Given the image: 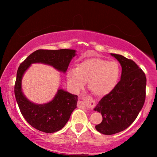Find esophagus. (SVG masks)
Masks as SVG:
<instances>
[{
    "instance_id": "esophagus-1",
    "label": "esophagus",
    "mask_w": 157,
    "mask_h": 157,
    "mask_svg": "<svg viewBox=\"0 0 157 157\" xmlns=\"http://www.w3.org/2000/svg\"><path fill=\"white\" fill-rule=\"evenodd\" d=\"M94 104H95V101L92 99H90L89 98H84L83 101H79V104H80V106L82 107H86V104H90L91 106H94Z\"/></svg>"
}]
</instances>
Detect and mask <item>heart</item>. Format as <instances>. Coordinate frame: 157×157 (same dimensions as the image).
<instances>
[{
    "label": "heart",
    "mask_w": 157,
    "mask_h": 157,
    "mask_svg": "<svg viewBox=\"0 0 157 157\" xmlns=\"http://www.w3.org/2000/svg\"><path fill=\"white\" fill-rule=\"evenodd\" d=\"M120 75L121 68L118 62L91 58L78 63L76 68H70L66 79L74 91H80L88 82V87L94 95L104 96L115 89Z\"/></svg>",
    "instance_id": "b5f03b06"
}]
</instances>
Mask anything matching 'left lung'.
Wrapping results in <instances>:
<instances>
[{
	"label": "left lung",
	"mask_w": 157,
	"mask_h": 157,
	"mask_svg": "<svg viewBox=\"0 0 157 157\" xmlns=\"http://www.w3.org/2000/svg\"><path fill=\"white\" fill-rule=\"evenodd\" d=\"M111 55L121 64V80L94 109L103 118L102 121L96 125V129L105 135L117 134L128 128L136 119L146 98L144 72L132 60L119 54Z\"/></svg>",
	"instance_id": "8db88e82"
}]
</instances>
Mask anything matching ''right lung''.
<instances>
[{"mask_svg":"<svg viewBox=\"0 0 157 157\" xmlns=\"http://www.w3.org/2000/svg\"><path fill=\"white\" fill-rule=\"evenodd\" d=\"M75 56L76 51L71 49H39L29 55L18 67L14 87L17 104L28 123L40 132L53 133L61 130L77 107L78 96L63 89H59L51 101L44 104H33L25 97L21 90L23 74L34 63L48 64L65 73Z\"/></svg>","mask_w":157,"mask_h":157,"instance_id":"obj_1","label":"right lung"}]
</instances>
